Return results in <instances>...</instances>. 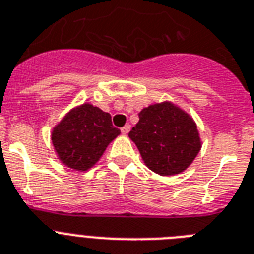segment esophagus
Returning a JSON list of instances; mask_svg holds the SVG:
<instances>
[{
	"label": "esophagus",
	"instance_id": "esophagus-1",
	"mask_svg": "<svg viewBox=\"0 0 254 254\" xmlns=\"http://www.w3.org/2000/svg\"><path fill=\"white\" fill-rule=\"evenodd\" d=\"M129 131H130V125H129V124H127V125H125V127H121V133L123 134H127Z\"/></svg>",
	"mask_w": 254,
	"mask_h": 254
}]
</instances>
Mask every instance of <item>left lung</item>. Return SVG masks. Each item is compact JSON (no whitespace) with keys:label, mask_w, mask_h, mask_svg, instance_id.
Returning <instances> with one entry per match:
<instances>
[{"label":"left lung","mask_w":254,"mask_h":254,"mask_svg":"<svg viewBox=\"0 0 254 254\" xmlns=\"http://www.w3.org/2000/svg\"><path fill=\"white\" fill-rule=\"evenodd\" d=\"M129 138L144 164L160 176L182 173L201 148L192 117L172 102L151 104L140 111Z\"/></svg>","instance_id":"obj_1"}]
</instances>
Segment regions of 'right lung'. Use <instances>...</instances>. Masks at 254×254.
Masks as SVG:
<instances>
[{
	"label": "right lung",
	"instance_id": "1",
	"mask_svg": "<svg viewBox=\"0 0 254 254\" xmlns=\"http://www.w3.org/2000/svg\"><path fill=\"white\" fill-rule=\"evenodd\" d=\"M120 134L111 115L90 103L73 108L53 129L51 142L59 160L71 169H90Z\"/></svg>",
	"mask_w": 254,
	"mask_h": 254
}]
</instances>
